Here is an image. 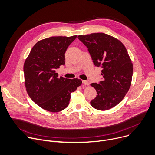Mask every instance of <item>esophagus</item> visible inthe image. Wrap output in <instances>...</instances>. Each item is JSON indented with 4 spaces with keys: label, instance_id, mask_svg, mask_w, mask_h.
<instances>
[{
    "label": "esophagus",
    "instance_id": "esophagus-1",
    "mask_svg": "<svg viewBox=\"0 0 155 155\" xmlns=\"http://www.w3.org/2000/svg\"><path fill=\"white\" fill-rule=\"evenodd\" d=\"M82 83L85 85H89V82L87 81H84V80H82Z\"/></svg>",
    "mask_w": 155,
    "mask_h": 155
}]
</instances>
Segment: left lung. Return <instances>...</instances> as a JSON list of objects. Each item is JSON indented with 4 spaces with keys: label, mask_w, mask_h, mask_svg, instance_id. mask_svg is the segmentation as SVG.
<instances>
[{
    "label": "left lung",
    "mask_w": 155,
    "mask_h": 155,
    "mask_svg": "<svg viewBox=\"0 0 155 155\" xmlns=\"http://www.w3.org/2000/svg\"><path fill=\"white\" fill-rule=\"evenodd\" d=\"M78 38L88 48L94 64L103 69V80L90 84L98 94L90 104L100 110L110 109L123 99L131 84L133 66L128 51L120 41L104 33Z\"/></svg>",
    "instance_id": "obj_1"
}]
</instances>
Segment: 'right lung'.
Returning a JSON list of instances; mask_svg holds the SVG:
<instances>
[{"label": "right lung", "mask_w": 155, "mask_h": 155, "mask_svg": "<svg viewBox=\"0 0 155 155\" xmlns=\"http://www.w3.org/2000/svg\"><path fill=\"white\" fill-rule=\"evenodd\" d=\"M77 35L52 37L37 42L24 65L28 96L43 109L57 112L70 103L71 94L82 84L79 79L58 78L55 70L65 65V54Z\"/></svg>", "instance_id": "add662e5"}]
</instances>
